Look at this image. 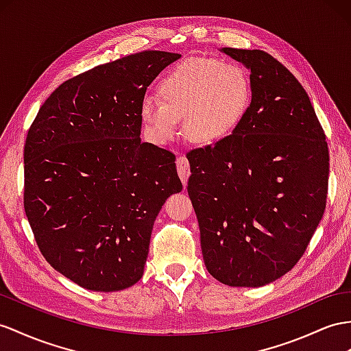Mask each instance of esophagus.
Here are the masks:
<instances>
[{
    "label": "esophagus",
    "instance_id": "34e87169",
    "mask_svg": "<svg viewBox=\"0 0 351 351\" xmlns=\"http://www.w3.org/2000/svg\"><path fill=\"white\" fill-rule=\"evenodd\" d=\"M176 169H178V175H179V178H181L182 184L186 185L188 178H190V173H191V169H190V163H188V160L185 157H179L176 160Z\"/></svg>",
    "mask_w": 351,
    "mask_h": 351
}]
</instances>
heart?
Returning <instances> with one entry per match:
<instances>
[{
    "label": "heart",
    "instance_id": "b5f03b06",
    "mask_svg": "<svg viewBox=\"0 0 351 351\" xmlns=\"http://www.w3.org/2000/svg\"><path fill=\"white\" fill-rule=\"evenodd\" d=\"M159 99L147 96L141 117L160 143L178 138L181 121L185 134L199 147H217L234 134L252 104V83L237 64L193 58L170 66L157 84Z\"/></svg>",
    "mask_w": 351,
    "mask_h": 351
}]
</instances>
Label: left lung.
I'll return each instance as SVG.
<instances>
[{"label": "left lung", "instance_id": "obj_1", "mask_svg": "<svg viewBox=\"0 0 351 351\" xmlns=\"http://www.w3.org/2000/svg\"><path fill=\"white\" fill-rule=\"evenodd\" d=\"M219 51L250 73L252 104L228 141L186 156V190L208 271L223 285L259 287L293 268L319 226L328 143L289 69L263 50Z\"/></svg>", "mask_w": 351, "mask_h": 351}]
</instances>
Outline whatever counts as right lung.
<instances>
[{
  "mask_svg": "<svg viewBox=\"0 0 351 351\" xmlns=\"http://www.w3.org/2000/svg\"><path fill=\"white\" fill-rule=\"evenodd\" d=\"M181 55L147 50L60 84L25 142V212L46 261L78 286L141 280L152 226L182 191L175 156L141 142V102Z\"/></svg>",
  "mask_w": 351,
  "mask_h": 351,
  "instance_id": "right-lung-1",
  "label": "right lung"
}]
</instances>
